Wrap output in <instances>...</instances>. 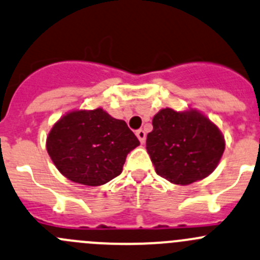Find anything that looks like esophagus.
I'll use <instances>...</instances> for the list:
<instances>
[{"mask_svg":"<svg viewBox=\"0 0 260 260\" xmlns=\"http://www.w3.org/2000/svg\"><path fill=\"white\" fill-rule=\"evenodd\" d=\"M136 136H137L138 140H140L141 143H145L146 142V132L143 129H138L137 132H136Z\"/></svg>","mask_w":260,"mask_h":260,"instance_id":"1","label":"esophagus"}]
</instances>
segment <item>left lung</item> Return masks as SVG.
I'll return each mask as SVG.
<instances>
[{
  "label": "left lung",
  "mask_w": 260,
  "mask_h": 260,
  "mask_svg": "<svg viewBox=\"0 0 260 260\" xmlns=\"http://www.w3.org/2000/svg\"><path fill=\"white\" fill-rule=\"evenodd\" d=\"M146 148L156 173L173 184L188 185L213 173L225 151L217 125L196 109H161L152 119Z\"/></svg>",
  "instance_id": "8db88e82"
}]
</instances>
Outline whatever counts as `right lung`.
<instances>
[{
  "label": "right lung",
  "mask_w": 260,
  "mask_h": 260,
  "mask_svg": "<svg viewBox=\"0 0 260 260\" xmlns=\"http://www.w3.org/2000/svg\"><path fill=\"white\" fill-rule=\"evenodd\" d=\"M138 145L127 123L102 108L66 113L54 123L45 143L63 176L90 186L103 185L119 175L127 155Z\"/></svg>",
  "instance_id": "add662e5"
}]
</instances>
